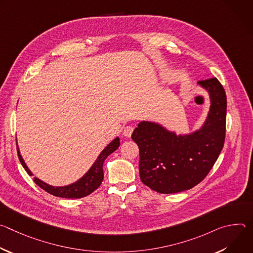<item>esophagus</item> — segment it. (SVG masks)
<instances>
[{
    "label": "esophagus",
    "instance_id": "34e87169",
    "mask_svg": "<svg viewBox=\"0 0 253 253\" xmlns=\"http://www.w3.org/2000/svg\"><path fill=\"white\" fill-rule=\"evenodd\" d=\"M133 130H134V128L132 126H126L123 129V135L126 137H130L133 133Z\"/></svg>",
    "mask_w": 253,
    "mask_h": 253
}]
</instances>
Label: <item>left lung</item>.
Segmentation results:
<instances>
[{
  "label": "left lung",
  "instance_id": "obj_1",
  "mask_svg": "<svg viewBox=\"0 0 253 253\" xmlns=\"http://www.w3.org/2000/svg\"><path fill=\"white\" fill-rule=\"evenodd\" d=\"M209 92L211 107L203 128L177 137L161 126L142 122L132 139L139 147L141 181L163 194L191 189L207 176L225 140L227 100L217 78L198 82Z\"/></svg>",
  "mask_w": 253,
  "mask_h": 253
}]
</instances>
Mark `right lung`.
<instances>
[{
    "label": "right lung",
    "mask_w": 253,
    "mask_h": 253,
    "mask_svg": "<svg viewBox=\"0 0 253 253\" xmlns=\"http://www.w3.org/2000/svg\"><path fill=\"white\" fill-rule=\"evenodd\" d=\"M120 145V141L119 138L117 137L114 139L109 145H108L99 155L93 166L90 168V170L80 179L77 182L65 186V187H54L50 186L46 183H44L41 180L38 178L34 177V182L40 186L43 190L46 192L57 196V197H62V198H82L85 197L92 192H94L102 183L103 178H104V173H103V163L104 160L109 156L111 153H113L116 149H118ZM18 149V148H17ZM18 156L19 160L22 164V166L25 168L27 173L29 175H32L31 171L28 169L26 163L24 162L22 156L20 155V152L18 150Z\"/></svg>",
    "instance_id": "right-lung-1"
}]
</instances>
